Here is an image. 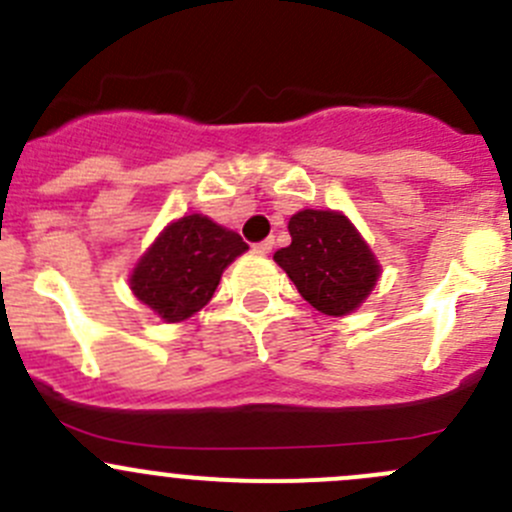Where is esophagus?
I'll return each instance as SVG.
<instances>
[{
  "instance_id": "obj_1",
  "label": "esophagus",
  "mask_w": 512,
  "mask_h": 512,
  "mask_svg": "<svg viewBox=\"0 0 512 512\" xmlns=\"http://www.w3.org/2000/svg\"><path fill=\"white\" fill-rule=\"evenodd\" d=\"M272 245H275V240H272V237H267V240H262V242H257L255 247H252V250L257 252V255H267V252L272 250Z\"/></svg>"
}]
</instances>
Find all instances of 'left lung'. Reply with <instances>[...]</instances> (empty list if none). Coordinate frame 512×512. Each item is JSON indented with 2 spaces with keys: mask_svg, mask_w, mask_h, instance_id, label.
<instances>
[{
  "mask_svg": "<svg viewBox=\"0 0 512 512\" xmlns=\"http://www.w3.org/2000/svg\"><path fill=\"white\" fill-rule=\"evenodd\" d=\"M292 242L275 262L297 292L325 315L357 310L380 277V265L350 220L332 210H302L290 217Z\"/></svg>",
  "mask_w": 512,
  "mask_h": 512,
  "instance_id": "obj_1",
  "label": "left lung"
}]
</instances>
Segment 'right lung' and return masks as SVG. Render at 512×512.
Returning <instances> with one entry per match:
<instances>
[{
    "instance_id": "add662e5",
    "label": "right lung",
    "mask_w": 512,
    "mask_h": 512,
    "mask_svg": "<svg viewBox=\"0 0 512 512\" xmlns=\"http://www.w3.org/2000/svg\"><path fill=\"white\" fill-rule=\"evenodd\" d=\"M245 250L237 232L210 217H180L140 257L130 287L162 320L182 322L212 300L225 267Z\"/></svg>"
}]
</instances>
